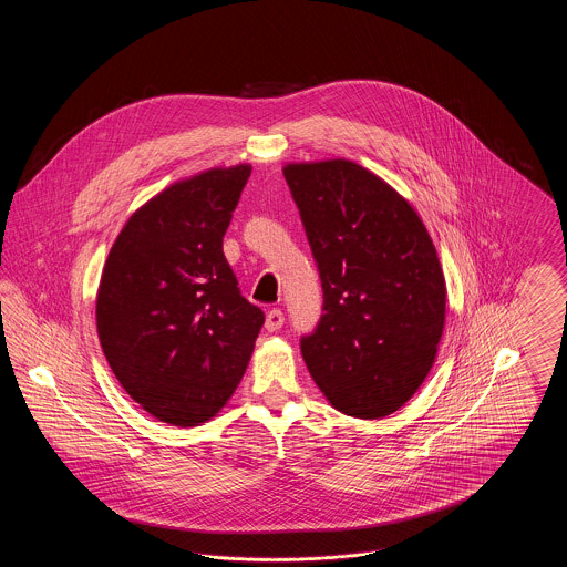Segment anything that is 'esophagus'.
Here are the masks:
<instances>
[{"label":"esophagus","mask_w":567,"mask_h":567,"mask_svg":"<svg viewBox=\"0 0 567 567\" xmlns=\"http://www.w3.org/2000/svg\"><path fill=\"white\" fill-rule=\"evenodd\" d=\"M282 324H285V315H282V310L274 308V310H270V312L266 315V329H268V331H278Z\"/></svg>","instance_id":"esophagus-1"}]
</instances>
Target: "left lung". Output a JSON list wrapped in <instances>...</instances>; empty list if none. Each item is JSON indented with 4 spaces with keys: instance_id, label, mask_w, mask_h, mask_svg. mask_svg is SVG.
Wrapping results in <instances>:
<instances>
[{
    "instance_id": "8db88e82",
    "label": "left lung",
    "mask_w": 567,
    "mask_h": 567,
    "mask_svg": "<svg viewBox=\"0 0 567 567\" xmlns=\"http://www.w3.org/2000/svg\"><path fill=\"white\" fill-rule=\"evenodd\" d=\"M321 287L303 361L340 412L382 419L414 395L444 329L446 285L423 220L357 163L285 167Z\"/></svg>"
}]
</instances>
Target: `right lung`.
Segmentation results:
<instances>
[{"label":"right lung","instance_id":"add662e5","mask_svg":"<svg viewBox=\"0 0 567 567\" xmlns=\"http://www.w3.org/2000/svg\"><path fill=\"white\" fill-rule=\"evenodd\" d=\"M250 165L208 169L135 213L110 248L97 333L121 386L155 419L193 427L243 380L266 321L223 252Z\"/></svg>","mask_w":567,"mask_h":567}]
</instances>
